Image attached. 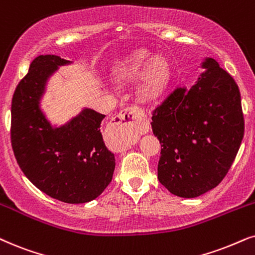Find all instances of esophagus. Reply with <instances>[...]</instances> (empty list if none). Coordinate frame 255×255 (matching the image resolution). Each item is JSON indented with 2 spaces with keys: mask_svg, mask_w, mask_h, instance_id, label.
<instances>
[{
  "mask_svg": "<svg viewBox=\"0 0 255 255\" xmlns=\"http://www.w3.org/2000/svg\"><path fill=\"white\" fill-rule=\"evenodd\" d=\"M150 123L144 111L138 107H128L112 118L108 127V133L123 150L134 144L138 137L146 133Z\"/></svg>",
  "mask_w": 255,
  "mask_h": 255,
  "instance_id": "obj_1",
  "label": "esophagus"
}]
</instances>
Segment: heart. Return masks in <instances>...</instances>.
<instances>
[{"mask_svg": "<svg viewBox=\"0 0 255 255\" xmlns=\"http://www.w3.org/2000/svg\"><path fill=\"white\" fill-rule=\"evenodd\" d=\"M144 70L145 72L137 87V96L141 102L150 103L163 94L170 79V64L164 57L158 56L152 59V54L146 49H137L125 56L117 65L115 77L118 81H133Z\"/></svg>", "mask_w": 255, "mask_h": 255, "instance_id": "1", "label": "heart"}]
</instances>
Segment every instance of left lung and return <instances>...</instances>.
I'll return each instance as SVG.
<instances>
[{
  "instance_id": "left-lung-1",
  "label": "left lung",
  "mask_w": 255,
  "mask_h": 255,
  "mask_svg": "<svg viewBox=\"0 0 255 255\" xmlns=\"http://www.w3.org/2000/svg\"><path fill=\"white\" fill-rule=\"evenodd\" d=\"M190 89L177 88L153 111L161 144L158 179L174 196L196 198L218 186L244 138L239 88L213 58Z\"/></svg>"
}]
</instances>
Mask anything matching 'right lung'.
I'll list each match as a JSON object with an SVG mask.
<instances>
[{
	"mask_svg": "<svg viewBox=\"0 0 255 255\" xmlns=\"http://www.w3.org/2000/svg\"><path fill=\"white\" fill-rule=\"evenodd\" d=\"M70 61L41 55L31 62L11 102V145L24 176L49 197L68 204L97 198L110 184L116 159L105 146V115L84 108L61 127L41 109L49 78Z\"/></svg>",
	"mask_w": 255,
	"mask_h": 255,
	"instance_id": "add662e5",
	"label": "right lung"
}]
</instances>
